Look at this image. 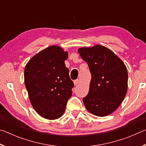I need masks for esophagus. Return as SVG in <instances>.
<instances>
[{"instance_id": "obj_1", "label": "esophagus", "mask_w": 146, "mask_h": 146, "mask_svg": "<svg viewBox=\"0 0 146 146\" xmlns=\"http://www.w3.org/2000/svg\"><path fill=\"white\" fill-rule=\"evenodd\" d=\"M79 82H80V80H79L78 79H76V80L74 81V84H75V86H76V85L78 84Z\"/></svg>"}]
</instances>
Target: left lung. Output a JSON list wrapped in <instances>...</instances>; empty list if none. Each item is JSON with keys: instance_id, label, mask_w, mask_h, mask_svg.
I'll list each match as a JSON object with an SVG mask.
<instances>
[{"instance_id": "8db88e82", "label": "left lung", "mask_w": 146, "mask_h": 146, "mask_svg": "<svg viewBox=\"0 0 146 146\" xmlns=\"http://www.w3.org/2000/svg\"><path fill=\"white\" fill-rule=\"evenodd\" d=\"M88 63L91 80L83 102L89 112L98 117L111 114L119 107L127 90V70L123 62L104 46L78 49Z\"/></svg>"}]
</instances>
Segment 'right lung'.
<instances>
[{
	"label": "right lung",
	"instance_id": "obj_1",
	"mask_svg": "<svg viewBox=\"0 0 146 146\" xmlns=\"http://www.w3.org/2000/svg\"><path fill=\"white\" fill-rule=\"evenodd\" d=\"M67 51L51 46L33 56L24 70V82L29 100L38 114L49 120L63 115L72 95L74 84L65 61Z\"/></svg>",
	"mask_w": 146,
	"mask_h": 146
}]
</instances>
